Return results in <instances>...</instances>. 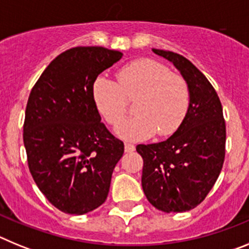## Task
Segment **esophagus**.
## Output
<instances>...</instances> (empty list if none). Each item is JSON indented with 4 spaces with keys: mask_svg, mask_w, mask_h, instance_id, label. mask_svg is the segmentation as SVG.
Segmentation results:
<instances>
[{
    "mask_svg": "<svg viewBox=\"0 0 249 249\" xmlns=\"http://www.w3.org/2000/svg\"><path fill=\"white\" fill-rule=\"evenodd\" d=\"M136 149L135 144L132 143H124V151L128 152V153H131V152H133Z\"/></svg>",
    "mask_w": 249,
    "mask_h": 249,
    "instance_id": "1",
    "label": "esophagus"
}]
</instances>
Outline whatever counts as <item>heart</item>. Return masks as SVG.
Here are the masks:
<instances>
[{"instance_id": "heart-1", "label": "heart", "mask_w": 249, "mask_h": 249, "mask_svg": "<svg viewBox=\"0 0 249 249\" xmlns=\"http://www.w3.org/2000/svg\"><path fill=\"white\" fill-rule=\"evenodd\" d=\"M117 82L98 76L92 83V100L108 124L116 126L127 109V100H136L135 117L124 121L116 133L127 141L147 140L157 132L173 135L190 107V87L179 74L151 58L128 63L117 72Z\"/></svg>"}]
</instances>
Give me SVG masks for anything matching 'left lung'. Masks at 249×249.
<instances>
[{"instance_id":"obj_1","label":"left lung","mask_w":249,"mask_h":249,"mask_svg":"<svg viewBox=\"0 0 249 249\" xmlns=\"http://www.w3.org/2000/svg\"><path fill=\"white\" fill-rule=\"evenodd\" d=\"M172 62L190 87V107L179 128L163 142L138 144L143 158L142 188L162 212H186L198 206L214 186L226 155V122L221 101L206 76L191 61L156 50Z\"/></svg>"}]
</instances>
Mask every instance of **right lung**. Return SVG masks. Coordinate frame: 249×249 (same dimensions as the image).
I'll use <instances>...</instances> for the list:
<instances>
[{
	"mask_svg": "<svg viewBox=\"0 0 249 249\" xmlns=\"http://www.w3.org/2000/svg\"><path fill=\"white\" fill-rule=\"evenodd\" d=\"M120 51L74 47L47 66L31 91L23 124L30 172L39 191L70 214L96 210L108 196L124 144L101 122L92 83Z\"/></svg>",
	"mask_w": 249,
	"mask_h": 249,
	"instance_id": "right-lung-1",
	"label": "right lung"
}]
</instances>
